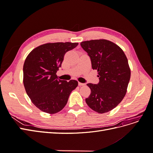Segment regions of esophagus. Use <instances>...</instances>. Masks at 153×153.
Masks as SVG:
<instances>
[{
    "label": "esophagus",
    "instance_id": "esophagus-1",
    "mask_svg": "<svg viewBox=\"0 0 153 153\" xmlns=\"http://www.w3.org/2000/svg\"><path fill=\"white\" fill-rule=\"evenodd\" d=\"M85 84H84V83H81V82H78V85L79 86H83V85H85Z\"/></svg>",
    "mask_w": 153,
    "mask_h": 153
}]
</instances>
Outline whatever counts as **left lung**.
<instances>
[{"instance_id": "8db88e82", "label": "left lung", "mask_w": 153, "mask_h": 153, "mask_svg": "<svg viewBox=\"0 0 153 153\" xmlns=\"http://www.w3.org/2000/svg\"><path fill=\"white\" fill-rule=\"evenodd\" d=\"M90 57L92 68L98 71V84H87L91 92L86 103L95 112L103 114L121 102L126 93L131 71L126 55L116 44L106 39L81 42Z\"/></svg>"}]
</instances>
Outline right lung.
Returning <instances> with one entry per match:
<instances>
[{
	"label": "right lung",
	"mask_w": 153,
	"mask_h": 153,
	"mask_svg": "<svg viewBox=\"0 0 153 153\" xmlns=\"http://www.w3.org/2000/svg\"><path fill=\"white\" fill-rule=\"evenodd\" d=\"M78 43H46L32 50L25 59L24 85L32 102L44 112L53 114L66 106L69 94L78 86L76 80L58 79L65 53Z\"/></svg>",
	"instance_id": "obj_1"
}]
</instances>
